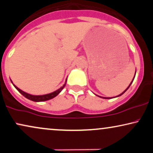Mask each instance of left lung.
<instances>
[{"mask_svg": "<svg viewBox=\"0 0 153 153\" xmlns=\"http://www.w3.org/2000/svg\"><path fill=\"white\" fill-rule=\"evenodd\" d=\"M136 72H135V76H136ZM135 76H134V78H133V80L131 81V83H130V84H129V85H128V86L127 87V88H126V89H125V90H124V91H123V92L122 93V94H120V95H118V96H115V97H113V98H117V97H119V96H122V94H124V93H125V92H126V91L128 90V88H129V87H130V86H131V84H132L133 81H134V78H135ZM96 96H98V97H100V98H105V99H110V98H106V97H101V96H98V95H96Z\"/></svg>", "mask_w": 153, "mask_h": 153, "instance_id": "left-lung-1", "label": "left lung"}]
</instances>
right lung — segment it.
I'll return each instance as SVG.
<instances>
[{
	"label": "right lung",
	"mask_w": 153,
	"mask_h": 153,
	"mask_svg": "<svg viewBox=\"0 0 153 153\" xmlns=\"http://www.w3.org/2000/svg\"><path fill=\"white\" fill-rule=\"evenodd\" d=\"M67 79H66L65 84L62 85V86H61L60 88H59V89H57V90L55 91L54 92H52V93H51V94H45V95H41V96H35V95H31V94H27V93L25 92V91H22L21 89H19L18 87H17L15 84H13V81H12V80L10 79L12 84H13V86H15V88L17 89V90L22 95V96H25L26 98L29 99V100H30L34 101V102H43V101H46V100H51V99L55 98V97L57 96V95H58L59 93L61 92V91H62V89L65 88V85H66V83H67Z\"/></svg>",
	"instance_id": "add662e5"
}]
</instances>
